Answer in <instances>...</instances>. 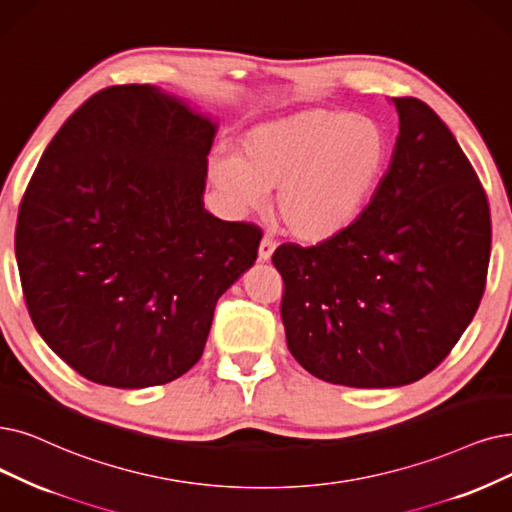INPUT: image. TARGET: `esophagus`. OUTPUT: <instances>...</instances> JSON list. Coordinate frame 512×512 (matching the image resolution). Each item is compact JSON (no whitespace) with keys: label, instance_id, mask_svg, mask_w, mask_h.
<instances>
[{"label":"esophagus","instance_id":"esophagus-1","mask_svg":"<svg viewBox=\"0 0 512 512\" xmlns=\"http://www.w3.org/2000/svg\"><path fill=\"white\" fill-rule=\"evenodd\" d=\"M273 252H275V241L269 239V237H264V239L260 241V248H258V260H260V262L271 260Z\"/></svg>","mask_w":512,"mask_h":512}]
</instances>
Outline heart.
Listing matches in <instances>:
<instances>
[{"label": "heart", "mask_w": 512, "mask_h": 512, "mask_svg": "<svg viewBox=\"0 0 512 512\" xmlns=\"http://www.w3.org/2000/svg\"><path fill=\"white\" fill-rule=\"evenodd\" d=\"M376 121L306 109L262 121L237 140V155H214L210 180L235 210L260 208L277 190V214L292 235L325 241L361 218L386 166Z\"/></svg>", "instance_id": "obj_1"}]
</instances>
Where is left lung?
<instances>
[{
	"instance_id": "left-lung-1",
	"label": "left lung",
	"mask_w": 512,
	"mask_h": 512,
	"mask_svg": "<svg viewBox=\"0 0 512 512\" xmlns=\"http://www.w3.org/2000/svg\"><path fill=\"white\" fill-rule=\"evenodd\" d=\"M393 102L397 142L361 218L313 248L273 254L288 349L332 384L395 388L433 372L485 288L492 224L481 182L431 107Z\"/></svg>"
}]
</instances>
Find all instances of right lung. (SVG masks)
I'll use <instances>...</instances> for the list:
<instances>
[{
    "mask_svg": "<svg viewBox=\"0 0 512 512\" xmlns=\"http://www.w3.org/2000/svg\"><path fill=\"white\" fill-rule=\"evenodd\" d=\"M218 119L157 86L100 90L56 132L16 222L35 330L84 378L176 380L201 359L218 298L260 231L203 208Z\"/></svg>",
    "mask_w": 512,
    "mask_h": 512,
    "instance_id": "right-lung-1",
    "label": "right lung"
}]
</instances>
